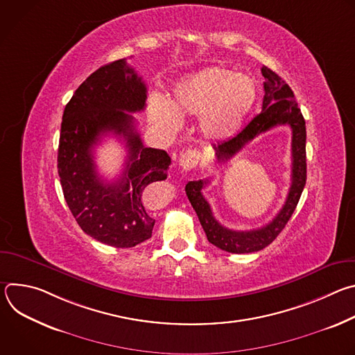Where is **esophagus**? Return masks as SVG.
Instances as JSON below:
<instances>
[{"label": "esophagus", "mask_w": 355, "mask_h": 355, "mask_svg": "<svg viewBox=\"0 0 355 355\" xmlns=\"http://www.w3.org/2000/svg\"><path fill=\"white\" fill-rule=\"evenodd\" d=\"M200 153L196 150H185L184 153L180 156V166L184 171H189L195 168L199 163Z\"/></svg>", "instance_id": "esophagus-1"}]
</instances>
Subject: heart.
<instances>
[{
    "label": "heart",
    "instance_id": "obj_1",
    "mask_svg": "<svg viewBox=\"0 0 355 355\" xmlns=\"http://www.w3.org/2000/svg\"><path fill=\"white\" fill-rule=\"evenodd\" d=\"M257 87L250 76L214 66L180 80L171 101L155 98L151 116L168 135L182 128L184 116H200L199 129L208 140L232 137L256 103Z\"/></svg>",
    "mask_w": 355,
    "mask_h": 355
}]
</instances>
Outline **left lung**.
I'll use <instances>...</instances> for the list:
<instances>
[{"label": "left lung", "mask_w": 355, "mask_h": 355, "mask_svg": "<svg viewBox=\"0 0 355 355\" xmlns=\"http://www.w3.org/2000/svg\"><path fill=\"white\" fill-rule=\"evenodd\" d=\"M264 99L263 111L252 118L237 135L226 141L214 144L219 163H225L236 156L250 140L278 125H288L292 129V182L285 204L278 215L266 226L245 232L230 230L222 226L214 216L211 205L204 198V189L209 180L189 181L185 185L187 196L204 227L209 243L233 254H245L266 248L282 232L291 219L303 187L306 184V126L297 107L291 87L271 69L263 67Z\"/></svg>", "instance_id": "1"}]
</instances>
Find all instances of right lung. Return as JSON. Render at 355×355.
Listing matches in <instances>:
<instances>
[{
  "instance_id": "right-lung-1",
  "label": "right lung",
  "mask_w": 355,
  "mask_h": 355,
  "mask_svg": "<svg viewBox=\"0 0 355 355\" xmlns=\"http://www.w3.org/2000/svg\"><path fill=\"white\" fill-rule=\"evenodd\" d=\"M147 88L125 59L94 71L74 92L63 112L58 168L64 199L78 226L92 239L128 248L151 237L146 187L167 178L164 150L144 147L132 114L146 108ZM108 132L127 143L123 177L105 183L96 173L92 151Z\"/></svg>"
}]
</instances>
